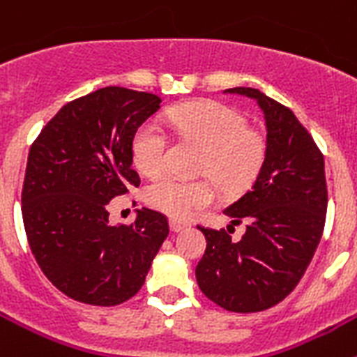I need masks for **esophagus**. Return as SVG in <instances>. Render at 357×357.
Listing matches in <instances>:
<instances>
[{
    "label": "esophagus",
    "instance_id": "1",
    "mask_svg": "<svg viewBox=\"0 0 357 357\" xmlns=\"http://www.w3.org/2000/svg\"><path fill=\"white\" fill-rule=\"evenodd\" d=\"M188 227H189L188 222L176 220V218H172V220H169V229H172L173 232H181V230L188 229Z\"/></svg>",
    "mask_w": 357,
    "mask_h": 357
}]
</instances>
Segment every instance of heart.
Segmentation results:
<instances>
[{
  "mask_svg": "<svg viewBox=\"0 0 357 357\" xmlns=\"http://www.w3.org/2000/svg\"><path fill=\"white\" fill-rule=\"evenodd\" d=\"M172 127L188 141L204 148L200 169L223 191L236 193L252 182L264 157V141L247 128L238 110L216 102H191L169 110ZM166 135L155 123H143L132 137V160L143 175L155 176L164 168ZM144 198L153 209L185 218L213 202L207 181H181L162 176L146 188Z\"/></svg>",
  "mask_w": 357,
  "mask_h": 357,
  "instance_id": "b5f03b06",
  "label": "heart"
}]
</instances>
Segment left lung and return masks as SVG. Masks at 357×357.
<instances>
[{
    "label": "left lung",
    "instance_id": "left-lung-1",
    "mask_svg": "<svg viewBox=\"0 0 357 357\" xmlns=\"http://www.w3.org/2000/svg\"><path fill=\"white\" fill-rule=\"evenodd\" d=\"M225 93L255 100L263 112L264 159L252 188L223 211L232 218L227 229L245 222V234L236 242L225 229L198 227L207 248L195 273L214 304L257 313L284 301L313 259L326 225V164L288 107L252 87Z\"/></svg>",
    "mask_w": 357,
    "mask_h": 357
}]
</instances>
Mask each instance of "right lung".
<instances>
[{
	"label": "right lung",
	"mask_w": 357,
	"mask_h": 357,
	"mask_svg": "<svg viewBox=\"0 0 357 357\" xmlns=\"http://www.w3.org/2000/svg\"><path fill=\"white\" fill-rule=\"evenodd\" d=\"M160 109L150 93L105 87L69 102L28 153L23 223L31 254L69 298L118 305L144 284L169 227L143 207L130 227L109 222V204L139 185L132 137Z\"/></svg>",
	"instance_id": "1"
}]
</instances>
